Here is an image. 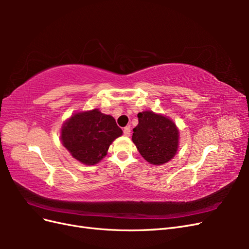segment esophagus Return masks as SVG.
I'll return each mask as SVG.
<instances>
[{"mask_svg": "<svg viewBox=\"0 0 249 249\" xmlns=\"http://www.w3.org/2000/svg\"><path fill=\"white\" fill-rule=\"evenodd\" d=\"M124 136H126V137H129L130 135H131V129H130V126H125L124 129Z\"/></svg>", "mask_w": 249, "mask_h": 249, "instance_id": "esophagus-1", "label": "esophagus"}]
</instances>
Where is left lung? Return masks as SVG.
Masks as SVG:
<instances>
[{
  "label": "left lung",
  "instance_id": "1",
  "mask_svg": "<svg viewBox=\"0 0 249 249\" xmlns=\"http://www.w3.org/2000/svg\"><path fill=\"white\" fill-rule=\"evenodd\" d=\"M138 120L132 140L140 155L153 165L170 161L178 152L179 140V132L173 120L153 111L138 113Z\"/></svg>",
  "mask_w": 249,
  "mask_h": 249
}]
</instances>
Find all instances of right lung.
Segmentation results:
<instances>
[{
	"instance_id": "obj_1",
	"label": "right lung",
	"mask_w": 249,
	"mask_h": 249,
	"mask_svg": "<svg viewBox=\"0 0 249 249\" xmlns=\"http://www.w3.org/2000/svg\"><path fill=\"white\" fill-rule=\"evenodd\" d=\"M122 135L114 117L92 109L77 112L66 119L60 139L73 159L94 165L103 160L112 142Z\"/></svg>"
}]
</instances>
